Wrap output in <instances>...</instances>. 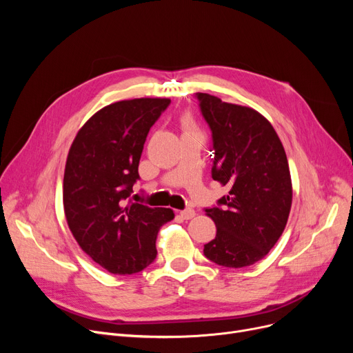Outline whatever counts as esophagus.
I'll use <instances>...</instances> for the list:
<instances>
[{
	"label": "esophagus",
	"instance_id": "esophagus-1",
	"mask_svg": "<svg viewBox=\"0 0 353 353\" xmlns=\"http://www.w3.org/2000/svg\"><path fill=\"white\" fill-rule=\"evenodd\" d=\"M180 216L184 219V220H190L196 216V212L193 209H186V210H181L180 212Z\"/></svg>",
	"mask_w": 353,
	"mask_h": 353
}]
</instances>
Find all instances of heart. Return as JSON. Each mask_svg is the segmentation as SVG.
Masks as SVG:
<instances>
[{"label": "heart", "mask_w": 353, "mask_h": 353, "mask_svg": "<svg viewBox=\"0 0 353 353\" xmlns=\"http://www.w3.org/2000/svg\"><path fill=\"white\" fill-rule=\"evenodd\" d=\"M181 125H183L184 130H192L193 121H192L190 117H183V119H181Z\"/></svg>", "instance_id": "b5f03b06"}]
</instances>
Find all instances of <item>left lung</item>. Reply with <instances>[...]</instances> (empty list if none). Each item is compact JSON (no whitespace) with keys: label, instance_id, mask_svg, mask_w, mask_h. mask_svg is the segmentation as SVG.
<instances>
[{"label":"left lung","instance_id":"1","mask_svg":"<svg viewBox=\"0 0 353 353\" xmlns=\"http://www.w3.org/2000/svg\"><path fill=\"white\" fill-rule=\"evenodd\" d=\"M196 97L212 130V177L229 190L217 208L206 209L217 232L203 252L220 266H250L269 253L288 223L292 180L285 148L256 110L206 92Z\"/></svg>","mask_w":353,"mask_h":353}]
</instances>
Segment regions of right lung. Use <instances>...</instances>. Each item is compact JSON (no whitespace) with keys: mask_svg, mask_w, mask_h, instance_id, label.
I'll use <instances>...</instances> for the list:
<instances>
[{"mask_svg":"<svg viewBox=\"0 0 353 353\" xmlns=\"http://www.w3.org/2000/svg\"><path fill=\"white\" fill-rule=\"evenodd\" d=\"M169 99L123 100L103 107L79 130L67 156L63 203L80 248L103 269L133 274L157 254L160 228L172 209L128 203L140 179L145 137Z\"/></svg>","mask_w":353,"mask_h":353,"instance_id":"1","label":"right lung"}]
</instances>
